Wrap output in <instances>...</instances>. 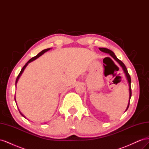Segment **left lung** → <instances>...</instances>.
<instances>
[{"label":"left lung","mask_w":149,"mask_h":149,"mask_svg":"<svg viewBox=\"0 0 149 149\" xmlns=\"http://www.w3.org/2000/svg\"><path fill=\"white\" fill-rule=\"evenodd\" d=\"M100 49V50L104 53H109V55L114 58V59L117 61L118 62V63L120 65V66L123 68V69L124 71V73L125 74V76L126 78H127V79L128 81V83H129V103H128V105H127V109H126L125 111H127L128 109L129 108V103H130V97H131V95H132V91H131V86H130V84H131V79H130V76L128 73L127 71V69L126 68V67L125 66V65L123 63V62H122L120 60H119L118 58L116 57V56L115 55V54L113 52H112L111 50H110V49H107V48H99Z\"/></svg>","instance_id":"obj_1"}]
</instances>
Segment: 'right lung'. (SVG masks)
Masks as SVG:
<instances>
[{"label": "right lung", "mask_w": 149, "mask_h": 149, "mask_svg": "<svg viewBox=\"0 0 149 149\" xmlns=\"http://www.w3.org/2000/svg\"><path fill=\"white\" fill-rule=\"evenodd\" d=\"M51 48H47V49H43V50H42L41 52H40L38 55H37V56H34V57H33V58H31V59L26 63L24 65V66L22 68V69L21 70V71H20V73H19V74L18 75V76H17V79H16V81H15V86H16V84H17V81H18V80H19V78L20 77V76L22 75V73H23L24 72V70H25V68L26 67V66L28 65V64L29 63H30V62H31V61H34L35 60H36V59H37V58H38V57H40V56H42L43 53H45V52H48V50H49V49H50ZM15 102H16V100H15ZM16 104H17V103H16ZM19 112H20V114L23 116V117H24L25 118V116L22 114V112L20 111V110H19Z\"/></svg>", "instance_id": "right-lung-1"}]
</instances>
